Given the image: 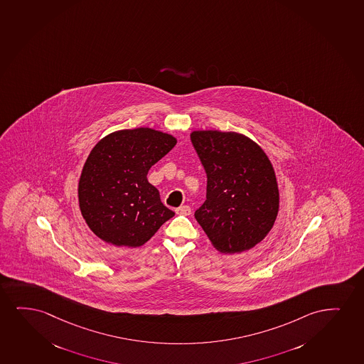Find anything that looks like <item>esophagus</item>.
Returning <instances> with one entry per match:
<instances>
[{
    "mask_svg": "<svg viewBox=\"0 0 364 364\" xmlns=\"http://www.w3.org/2000/svg\"><path fill=\"white\" fill-rule=\"evenodd\" d=\"M175 213H178V215L190 216V215H191V208H190L188 205H183V206H180V208H176V210H175Z\"/></svg>",
    "mask_w": 364,
    "mask_h": 364,
    "instance_id": "esophagus-1",
    "label": "esophagus"
}]
</instances>
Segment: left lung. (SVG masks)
Wrapping results in <instances>:
<instances>
[{
	"instance_id": "1",
	"label": "left lung",
	"mask_w": 364,
	"mask_h": 364,
	"mask_svg": "<svg viewBox=\"0 0 364 364\" xmlns=\"http://www.w3.org/2000/svg\"><path fill=\"white\" fill-rule=\"evenodd\" d=\"M191 142L206 175V200L195 218L222 253L250 250L272 230L279 210L273 166L252 139L235 132L200 131Z\"/></svg>"
}]
</instances>
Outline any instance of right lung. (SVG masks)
I'll use <instances>...</instances> for the list:
<instances>
[{
    "label": "right lung",
    "mask_w": 364,
    "mask_h": 364,
    "mask_svg": "<svg viewBox=\"0 0 364 364\" xmlns=\"http://www.w3.org/2000/svg\"><path fill=\"white\" fill-rule=\"evenodd\" d=\"M175 144L170 134L134 128L95 146L81 173L79 205L96 236L114 246H142L174 216L146 174Z\"/></svg>",
    "instance_id": "right-lung-1"
}]
</instances>
